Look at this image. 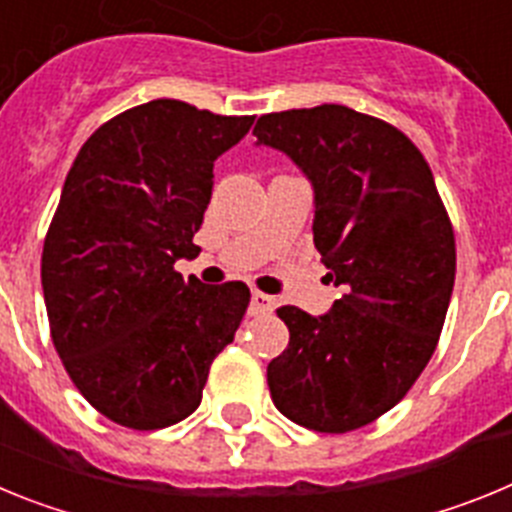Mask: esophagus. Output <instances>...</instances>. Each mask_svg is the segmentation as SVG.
<instances>
[{
  "instance_id": "obj_1",
  "label": "esophagus",
  "mask_w": 512,
  "mask_h": 512,
  "mask_svg": "<svg viewBox=\"0 0 512 512\" xmlns=\"http://www.w3.org/2000/svg\"><path fill=\"white\" fill-rule=\"evenodd\" d=\"M274 307H277V300L269 295H264V292H251V312L253 315H269V312H274Z\"/></svg>"
}]
</instances>
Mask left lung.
I'll list each match as a JSON object with an SVG mask.
<instances>
[{
  "instance_id": "left-lung-1",
  "label": "left lung",
  "mask_w": 512,
  "mask_h": 512,
  "mask_svg": "<svg viewBox=\"0 0 512 512\" xmlns=\"http://www.w3.org/2000/svg\"><path fill=\"white\" fill-rule=\"evenodd\" d=\"M259 143L287 153L315 187L312 241L341 300L315 318L279 307L289 346L266 369L282 415L348 433L392 410L441 338L456 241L433 171L408 135L343 104L269 112Z\"/></svg>"
}]
</instances>
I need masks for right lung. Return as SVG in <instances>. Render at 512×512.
<instances>
[{"mask_svg": "<svg viewBox=\"0 0 512 512\" xmlns=\"http://www.w3.org/2000/svg\"><path fill=\"white\" fill-rule=\"evenodd\" d=\"M251 125L153 99L99 125L74 158L40 282L63 369L112 423L156 431L192 415L246 315V284L205 287L174 261L200 251L212 164Z\"/></svg>", "mask_w": 512, "mask_h": 512, "instance_id": "1", "label": "right lung"}]
</instances>
